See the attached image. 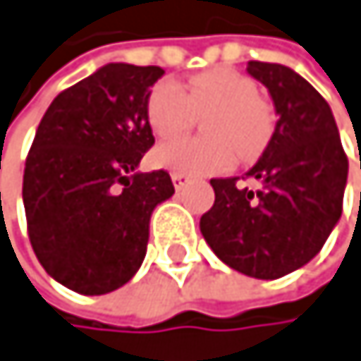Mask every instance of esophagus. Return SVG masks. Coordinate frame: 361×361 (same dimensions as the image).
<instances>
[{
  "label": "esophagus",
  "mask_w": 361,
  "mask_h": 361,
  "mask_svg": "<svg viewBox=\"0 0 361 361\" xmlns=\"http://www.w3.org/2000/svg\"><path fill=\"white\" fill-rule=\"evenodd\" d=\"M171 179H173L175 188L179 190V188H182V186L188 182V175H186V173H177V171H173V173H171Z\"/></svg>",
  "instance_id": "34e87169"
}]
</instances>
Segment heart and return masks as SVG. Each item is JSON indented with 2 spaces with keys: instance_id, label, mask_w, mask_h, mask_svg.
I'll return each mask as SVG.
<instances>
[{
  "instance_id": "obj_1",
  "label": "heart",
  "mask_w": 361,
  "mask_h": 361,
  "mask_svg": "<svg viewBox=\"0 0 361 361\" xmlns=\"http://www.w3.org/2000/svg\"><path fill=\"white\" fill-rule=\"evenodd\" d=\"M203 118L205 138H179L154 151L158 166L207 175L227 171L235 151L249 158L264 147L271 134L269 106L257 97L253 80L233 68H210L186 80L184 88L164 80L147 97V121L160 138L186 134Z\"/></svg>"
}]
</instances>
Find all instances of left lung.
<instances>
[{
    "mask_svg": "<svg viewBox=\"0 0 361 361\" xmlns=\"http://www.w3.org/2000/svg\"><path fill=\"white\" fill-rule=\"evenodd\" d=\"M247 71L262 82L277 110V126L247 177L212 179L214 205L201 216V233L233 271L277 279L301 269L323 249L342 214L349 160L329 104L293 68L251 60Z\"/></svg>",
    "mask_w": 361,
    "mask_h": 361,
    "instance_id": "left-lung-1",
    "label": "left lung"
}]
</instances>
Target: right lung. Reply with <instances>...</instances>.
<instances>
[{
    "label": "right lung",
    "mask_w": 361,
    "mask_h": 361,
    "mask_svg": "<svg viewBox=\"0 0 361 361\" xmlns=\"http://www.w3.org/2000/svg\"><path fill=\"white\" fill-rule=\"evenodd\" d=\"M162 73L106 64L64 88L38 123L23 171L27 235L47 275L80 295L134 277L151 212L175 192L164 169L134 173L156 142L147 97Z\"/></svg>",
    "instance_id": "obj_1"
}]
</instances>
